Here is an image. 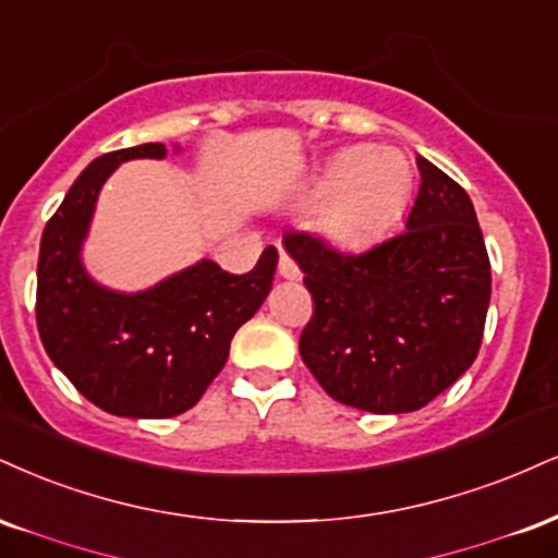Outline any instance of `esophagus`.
<instances>
[{"label": "esophagus", "mask_w": 558, "mask_h": 558, "mask_svg": "<svg viewBox=\"0 0 558 558\" xmlns=\"http://www.w3.org/2000/svg\"><path fill=\"white\" fill-rule=\"evenodd\" d=\"M278 272H280V278H286V280H299V278H301V270H299V265H296V262H293L291 257H288L286 252H280Z\"/></svg>", "instance_id": "34e87169"}]
</instances>
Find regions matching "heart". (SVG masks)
I'll list each match as a JSON object with an SVG mask.
<instances>
[{
	"instance_id": "heart-1",
	"label": "heart",
	"mask_w": 558,
	"mask_h": 558,
	"mask_svg": "<svg viewBox=\"0 0 558 558\" xmlns=\"http://www.w3.org/2000/svg\"><path fill=\"white\" fill-rule=\"evenodd\" d=\"M413 190V169L392 147L351 145L338 150L314 179L317 223L343 246H364L400 218Z\"/></svg>"
}]
</instances>
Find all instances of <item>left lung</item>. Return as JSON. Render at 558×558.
Segmentation results:
<instances>
[{
    "instance_id": "obj_1",
    "label": "left lung",
    "mask_w": 558,
    "mask_h": 558,
    "mask_svg": "<svg viewBox=\"0 0 558 558\" xmlns=\"http://www.w3.org/2000/svg\"><path fill=\"white\" fill-rule=\"evenodd\" d=\"M421 186L405 231L364 254L308 233L283 246L314 296L299 351L330 398L368 413H411L452 387L478 355L492 265L458 181L415 158Z\"/></svg>"
}]
</instances>
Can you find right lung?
<instances>
[{
	"label": "right lung",
	"mask_w": 558,
	"mask_h": 558,
	"mask_svg": "<svg viewBox=\"0 0 558 558\" xmlns=\"http://www.w3.org/2000/svg\"><path fill=\"white\" fill-rule=\"evenodd\" d=\"M181 153V145H173ZM169 156L147 143L93 160L44 228L36 319L41 343L93 405L122 418H171L190 411L228 361L233 335L272 288L278 250L267 246L246 275L199 259L145 291H113L83 262L98 194L126 160Z\"/></svg>",
	"instance_id": "1"
}]
</instances>
